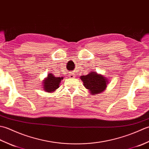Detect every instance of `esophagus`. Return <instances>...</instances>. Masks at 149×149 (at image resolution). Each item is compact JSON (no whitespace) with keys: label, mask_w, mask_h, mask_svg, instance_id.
Here are the masks:
<instances>
[{"label":"esophagus","mask_w":149,"mask_h":149,"mask_svg":"<svg viewBox=\"0 0 149 149\" xmlns=\"http://www.w3.org/2000/svg\"><path fill=\"white\" fill-rule=\"evenodd\" d=\"M74 74H70V77H74Z\"/></svg>","instance_id":"esophagus-1"}]
</instances>
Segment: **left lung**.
<instances>
[{"instance_id": "left-lung-1", "label": "left lung", "mask_w": 149, "mask_h": 149, "mask_svg": "<svg viewBox=\"0 0 149 149\" xmlns=\"http://www.w3.org/2000/svg\"><path fill=\"white\" fill-rule=\"evenodd\" d=\"M84 86L89 90L91 95H97L102 92L107 87V79L97 72H91L90 74L81 76Z\"/></svg>"}]
</instances>
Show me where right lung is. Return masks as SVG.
Wrapping results in <instances>:
<instances>
[{"label": "right lung", "instance_id": "add662e5", "mask_svg": "<svg viewBox=\"0 0 149 149\" xmlns=\"http://www.w3.org/2000/svg\"><path fill=\"white\" fill-rule=\"evenodd\" d=\"M63 79V77H56L52 74H49L48 77H47L46 79L44 81V90L50 93L55 91L57 88H59L60 82Z\"/></svg>", "mask_w": 149, "mask_h": 149}]
</instances>
